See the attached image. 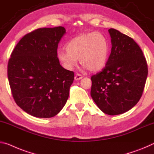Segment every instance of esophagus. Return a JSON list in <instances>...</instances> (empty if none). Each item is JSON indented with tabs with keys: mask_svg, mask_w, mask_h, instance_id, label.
I'll list each match as a JSON object with an SVG mask.
<instances>
[{
	"mask_svg": "<svg viewBox=\"0 0 154 154\" xmlns=\"http://www.w3.org/2000/svg\"><path fill=\"white\" fill-rule=\"evenodd\" d=\"M82 78H83L82 75H81L80 74H77V75L75 76V79L76 80V81H79V80L82 79Z\"/></svg>",
	"mask_w": 154,
	"mask_h": 154,
	"instance_id": "obj_1",
	"label": "esophagus"
}]
</instances>
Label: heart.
<instances>
[{"label":"heart","instance_id":"1","mask_svg":"<svg viewBox=\"0 0 154 154\" xmlns=\"http://www.w3.org/2000/svg\"><path fill=\"white\" fill-rule=\"evenodd\" d=\"M57 52V58L63 67L72 70L80 64L92 72L103 69L108 62L110 45L108 38L101 32L83 33L73 38Z\"/></svg>","mask_w":154,"mask_h":154}]
</instances>
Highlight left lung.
Listing matches in <instances>:
<instances>
[{"instance_id":"left-lung-1","label":"left lung","mask_w":154,"mask_h":154,"mask_svg":"<svg viewBox=\"0 0 154 154\" xmlns=\"http://www.w3.org/2000/svg\"><path fill=\"white\" fill-rule=\"evenodd\" d=\"M108 32L110 55L102 71L92 76L90 94L102 112L118 115L130 110L140 100L148 68L142 50L132 38L114 29Z\"/></svg>"}]
</instances>
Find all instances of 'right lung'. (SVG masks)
Returning a JSON list of instances; mask_svg holds the SVG:
<instances>
[{
    "mask_svg": "<svg viewBox=\"0 0 154 154\" xmlns=\"http://www.w3.org/2000/svg\"><path fill=\"white\" fill-rule=\"evenodd\" d=\"M63 26L40 28L19 41L9 60L7 76L14 101L30 115L51 118L64 108L74 72L57 58Z\"/></svg>",
    "mask_w": 154,
    "mask_h": 154,
    "instance_id": "right-lung-1",
    "label": "right lung"
}]
</instances>
